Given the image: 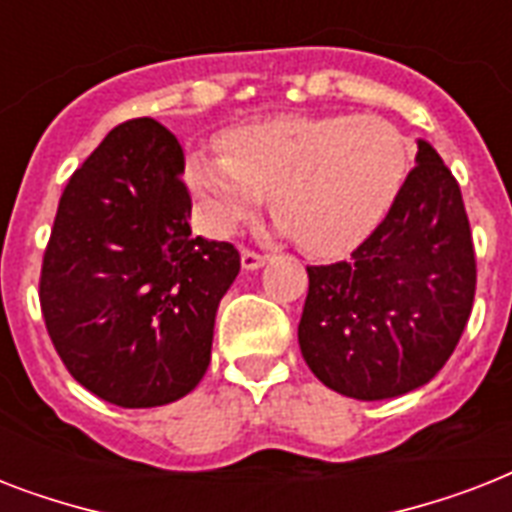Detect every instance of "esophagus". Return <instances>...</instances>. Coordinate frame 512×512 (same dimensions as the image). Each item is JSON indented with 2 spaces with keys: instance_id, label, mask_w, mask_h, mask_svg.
Here are the masks:
<instances>
[{
  "instance_id": "1",
  "label": "esophagus",
  "mask_w": 512,
  "mask_h": 512,
  "mask_svg": "<svg viewBox=\"0 0 512 512\" xmlns=\"http://www.w3.org/2000/svg\"><path fill=\"white\" fill-rule=\"evenodd\" d=\"M265 260H268V257L260 255V252H252V249H244V252H241V265H244V271H257V268H263Z\"/></svg>"
}]
</instances>
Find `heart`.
<instances>
[{"instance_id": "heart-1", "label": "heart", "mask_w": 512, "mask_h": 512, "mask_svg": "<svg viewBox=\"0 0 512 512\" xmlns=\"http://www.w3.org/2000/svg\"><path fill=\"white\" fill-rule=\"evenodd\" d=\"M185 156V183L209 231L231 233L268 191L276 228L313 257L356 249L388 215L409 172V143L380 116L279 114Z\"/></svg>"}]
</instances>
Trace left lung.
<instances>
[{
  "instance_id": "1",
  "label": "left lung",
  "mask_w": 512,
  "mask_h": 512,
  "mask_svg": "<svg viewBox=\"0 0 512 512\" xmlns=\"http://www.w3.org/2000/svg\"><path fill=\"white\" fill-rule=\"evenodd\" d=\"M417 167L350 260L308 268L297 340L327 388L358 401L404 396L441 372L476 295L460 185L417 140Z\"/></svg>"
}]
</instances>
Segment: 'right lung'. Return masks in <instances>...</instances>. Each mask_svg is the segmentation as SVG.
Instances as JSON below:
<instances>
[{
    "label": "right lung",
    "mask_w": 512,
    "mask_h": 512,
    "mask_svg": "<svg viewBox=\"0 0 512 512\" xmlns=\"http://www.w3.org/2000/svg\"><path fill=\"white\" fill-rule=\"evenodd\" d=\"M183 148L156 119L108 132L60 196L39 303L79 385L124 409L191 393L217 305L239 276L228 241L191 236Z\"/></svg>",
    "instance_id": "obj_1"
}]
</instances>
